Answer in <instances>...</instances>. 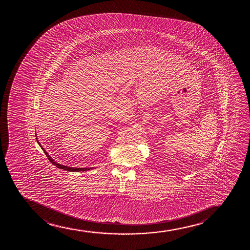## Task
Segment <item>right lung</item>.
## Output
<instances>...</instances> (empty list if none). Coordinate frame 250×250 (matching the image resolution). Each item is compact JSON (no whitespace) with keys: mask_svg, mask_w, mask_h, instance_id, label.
Returning <instances> with one entry per match:
<instances>
[{"mask_svg":"<svg viewBox=\"0 0 250 250\" xmlns=\"http://www.w3.org/2000/svg\"><path fill=\"white\" fill-rule=\"evenodd\" d=\"M36 137H37V135H36ZM37 141H38V144H39L41 147H42V149L43 150V152H45V154H46V157L48 158V160L50 161L53 165H55L56 167H58V168L66 170V171H70V172H83V171H87V170L92 169V167H72L64 166V165H62V164H58L57 162H55V161L52 159V157L49 155L48 153L46 152V150L44 149L42 146L41 145L40 143H39V141L38 140V138H37Z\"/></svg>","mask_w":250,"mask_h":250,"instance_id":"right-lung-1","label":"right lung"}]
</instances>
